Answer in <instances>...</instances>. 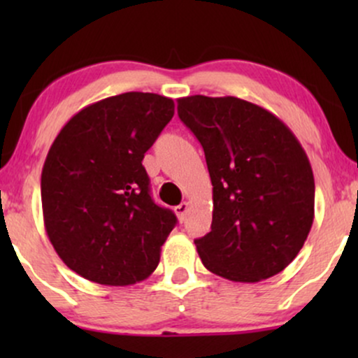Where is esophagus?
Segmentation results:
<instances>
[{
	"instance_id": "esophagus-1",
	"label": "esophagus",
	"mask_w": 358,
	"mask_h": 358,
	"mask_svg": "<svg viewBox=\"0 0 358 358\" xmlns=\"http://www.w3.org/2000/svg\"><path fill=\"white\" fill-rule=\"evenodd\" d=\"M175 212H176V215H178V219H180V222H183L185 219H187V212H188V203H187V202L180 203V205H178V207H175Z\"/></svg>"
}]
</instances>
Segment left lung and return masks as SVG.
<instances>
[{
  "instance_id": "8db88e82",
  "label": "left lung",
  "mask_w": 358,
  "mask_h": 358,
  "mask_svg": "<svg viewBox=\"0 0 358 358\" xmlns=\"http://www.w3.org/2000/svg\"><path fill=\"white\" fill-rule=\"evenodd\" d=\"M178 116L203 148L213 187L210 232L195 239L203 266L236 282L281 273L315 217L313 170L296 136L232 96L182 97Z\"/></svg>"
}]
</instances>
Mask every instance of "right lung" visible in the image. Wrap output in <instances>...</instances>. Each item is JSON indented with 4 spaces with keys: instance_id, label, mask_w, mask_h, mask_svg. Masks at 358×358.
I'll list each match as a JSON object with an SVG mask.
<instances>
[{
    "instance_id": "right-lung-1",
    "label": "right lung",
    "mask_w": 358,
    "mask_h": 358,
    "mask_svg": "<svg viewBox=\"0 0 358 358\" xmlns=\"http://www.w3.org/2000/svg\"><path fill=\"white\" fill-rule=\"evenodd\" d=\"M173 114V101L165 96L119 94L79 110L48 150L45 231L79 276L129 286L158 266L176 217L151 199L143 158Z\"/></svg>"
}]
</instances>
